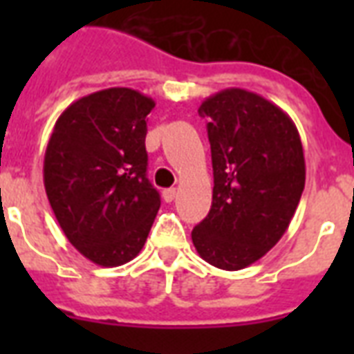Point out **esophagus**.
I'll list each match as a JSON object with an SVG mask.
<instances>
[{
	"instance_id": "34e87169",
	"label": "esophagus",
	"mask_w": 354,
	"mask_h": 354,
	"mask_svg": "<svg viewBox=\"0 0 354 354\" xmlns=\"http://www.w3.org/2000/svg\"><path fill=\"white\" fill-rule=\"evenodd\" d=\"M174 198H176V189L171 187V189H165V191H163V200H165V202H169V204H171Z\"/></svg>"
}]
</instances>
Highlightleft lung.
Instances as JSON below:
<instances>
[{
    "label": "left lung",
    "instance_id": "8db88e82",
    "mask_svg": "<svg viewBox=\"0 0 354 354\" xmlns=\"http://www.w3.org/2000/svg\"><path fill=\"white\" fill-rule=\"evenodd\" d=\"M213 161V202L193 244L204 261L242 270L279 242L305 187V156L296 124L264 97L230 88L205 99Z\"/></svg>",
    "mask_w": 354,
    "mask_h": 354
}]
</instances>
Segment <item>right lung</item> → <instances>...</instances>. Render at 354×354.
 I'll use <instances>...</instances> for the list:
<instances>
[{"label": "right lung", "instance_id": "1", "mask_svg": "<svg viewBox=\"0 0 354 354\" xmlns=\"http://www.w3.org/2000/svg\"><path fill=\"white\" fill-rule=\"evenodd\" d=\"M150 97L108 88L69 104L44 158V185L68 241L99 266L132 261L149 236L160 193L147 178Z\"/></svg>", "mask_w": 354, "mask_h": 354}]
</instances>
